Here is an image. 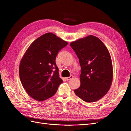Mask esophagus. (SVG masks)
<instances>
[{
    "instance_id": "34e87169",
    "label": "esophagus",
    "mask_w": 131,
    "mask_h": 131,
    "mask_svg": "<svg viewBox=\"0 0 131 131\" xmlns=\"http://www.w3.org/2000/svg\"><path fill=\"white\" fill-rule=\"evenodd\" d=\"M73 78V75H70V76L69 77L66 78V80H70V79H72V78Z\"/></svg>"
}]
</instances>
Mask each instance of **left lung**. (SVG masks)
<instances>
[{
  "label": "left lung",
  "instance_id": "8db88e82",
  "mask_svg": "<svg viewBox=\"0 0 131 131\" xmlns=\"http://www.w3.org/2000/svg\"><path fill=\"white\" fill-rule=\"evenodd\" d=\"M81 66V85L74 92L86 102L103 97L113 80V66L109 51L100 39L89 35L70 43Z\"/></svg>",
  "mask_w": 131,
  "mask_h": 131
}]
</instances>
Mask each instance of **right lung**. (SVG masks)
Returning <instances> with one entry per match:
<instances>
[{"label": "right lung", "mask_w": 131, "mask_h": 131, "mask_svg": "<svg viewBox=\"0 0 131 131\" xmlns=\"http://www.w3.org/2000/svg\"><path fill=\"white\" fill-rule=\"evenodd\" d=\"M68 42L56 35H41L29 46L19 65V78L23 88L38 101L47 100L56 93L63 82L59 77L56 58Z\"/></svg>", "instance_id": "add662e5"}]
</instances>
